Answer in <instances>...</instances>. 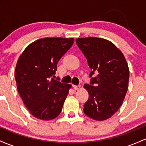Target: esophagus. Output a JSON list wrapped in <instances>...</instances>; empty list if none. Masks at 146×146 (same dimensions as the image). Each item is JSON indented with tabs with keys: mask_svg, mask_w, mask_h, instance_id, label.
Here are the masks:
<instances>
[{
	"mask_svg": "<svg viewBox=\"0 0 146 146\" xmlns=\"http://www.w3.org/2000/svg\"><path fill=\"white\" fill-rule=\"evenodd\" d=\"M73 88L75 90H77L80 88V86H75V85H73Z\"/></svg>",
	"mask_w": 146,
	"mask_h": 146,
	"instance_id": "obj_1",
	"label": "esophagus"
}]
</instances>
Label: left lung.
Listing matches in <instances>:
<instances>
[{"instance_id": "left-lung-1", "label": "left lung", "mask_w": 146, "mask_h": 146, "mask_svg": "<svg viewBox=\"0 0 146 146\" xmlns=\"http://www.w3.org/2000/svg\"><path fill=\"white\" fill-rule=\"evenodd\" d=\"M91 69L89 98L83 112L96 121L109 119L121 107L128 88L130 72L122 52L112 42L96 37L76 39ZM98 75L93 77L94 73Z\"/></svg>"}]
</instances>
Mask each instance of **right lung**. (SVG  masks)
<instances>
[{
	"label": "right lung",
	"instance_id": "right-lung-1",
	"mask_svg": "<svg viewBox=\"0 0 146 146\" xmlns=\"http://www.w3.org/2000/svg\"><path fill=\"white\" fill-rule=\"evenodd\" d=\"M74 38H44L29 45L15 70L17 89L31 114L49 121L58 117L71 85L54 79L57 63L72 45Z\"/></svg>",
	"mask_w": 146,
	"mask_h": 146
}]
</instances>
